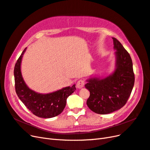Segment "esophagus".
<instances>
[{
	"label": "esophagus",
	"instance_id": "34e87169",
	"mask_svg": "<svg viewBox=\"0 0 150 150\" xmlns=\"http://www.w3.org/2000/svg\"><path fill=\"white\" fill-rule=\"evenodd\" d=\"M85 84V81L84 80H79L78 81V83H77V84H76V86L77 88H78V89H81L84 87V86Z\"/></svg>",
	"mask_w": 150,
	"mask_h": 150
}]
</instances>
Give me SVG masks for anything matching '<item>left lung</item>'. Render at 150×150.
Instances as JSON below:
<instances>
[{
  "instance_id": "1",
  "label": "left lung",
  "mask_w": 150,
  "mask_h": 150,
  "mask_svg": "<svg viewBox=\"0 0 150 150\" xmlns=\"http://www.w3.org/2000/svg\"><path fill=\"white\" fill-rule=\"evenodd\" d=\"M116 50L115 70L104 78L86 80L85 87L90 92L86 104L93 112L109 114L123 107L134 84L133 62L129 54L118 40L112 38Z\"/></svg>"
}]
</instances>
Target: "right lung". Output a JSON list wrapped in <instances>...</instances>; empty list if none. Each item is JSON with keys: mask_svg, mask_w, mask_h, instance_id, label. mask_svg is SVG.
<instances>
[{"mask_svg": "<svg viewBox=\"0 0 150 150\" xmlns=\"http://www.w3.org/2000/svg\"><path fill=\"white\" fill-rule=\"evenodd\" d=\"M26 49L22 52L14 67L16 92L21 101L34 115L43 118L55 117L64 110L67 98L74 92L76 86L74 84L71 87L68 86L48 94H40L30 89L24 82L21 70L22 58Z\"/></svg>", "mask_w": 150, "mask_h": 150, "instance_id": "1", "label": "right lung"}]
</instances>
